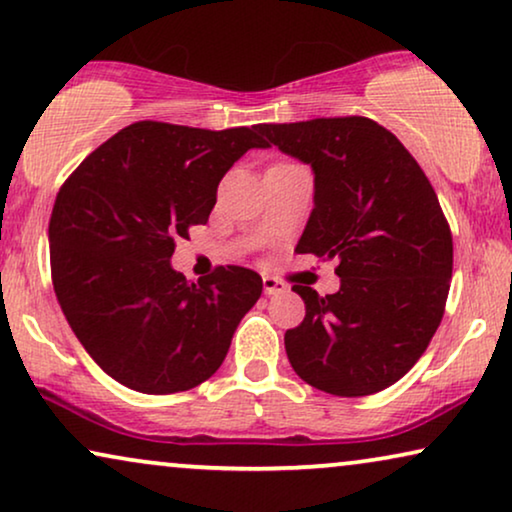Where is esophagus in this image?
Wrapping results in <instances>:
<instances>
[{"instance_id":"obj_1","label":"esophagus","mask_w":512,"mask_h":512,"mask_svg":"<svg viewBox=\"0 0 512 512\" xmlns=\"http://www.w3.org/2000/svg\"><path fill=\"white\" fill-rule=\"evenodd\" d=\"M289 286L284 282H279L275 277H263V291L268 293V296H275V293H284Z\"/></svg>"}]
</instances>
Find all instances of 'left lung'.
Masks as SVG:
<instances>
[{
    "label": "left lung",
    "instance_id": "left-lung-1",
    "mask_svg": "<svg viewBox=\"0 0 512 512\" xmlns=\"http://www.w3.org/2000/svg\"><path fill=\"white\" fill-rule=\"evenodd\" d=\"M265 144L310 165L314 209L298 254L338 258L340 289L293 286L305 319L284 335L300 380L333 396H368L401 380L440 326L452 235L410 151L363 116L263 123Z\"/></svg>",
    "mask_w": 512,
    "mask_h": 512
}]
</instances>
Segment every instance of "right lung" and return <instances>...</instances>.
<instances>
[{"label": "right lung", "instance_id": "add662e5", "mask_svg": "<svg viewBox=\"0 0 512 512\" xmlns=\"http://www.w3.org/2000/svg\"><path fill=\"white\" fill-rule=\"evenodd\" d=\"M256 125L202 130L132 123L90 153L55 198L48 244L65 319L109 377L142 394L209 380L263 279L240 265L188 284L170 258L207 223L216 188L249 149Z\"/></svg>", "mask_w": 512, "mask_h": 512}]
</instances>
